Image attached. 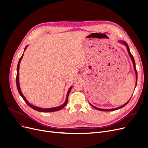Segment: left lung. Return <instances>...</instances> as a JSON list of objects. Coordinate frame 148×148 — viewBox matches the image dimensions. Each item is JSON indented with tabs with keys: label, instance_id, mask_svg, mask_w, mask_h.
I'll return each mask as SVG.
<instances>
[{
	"label": "left lung",
	"instance_id": "8db88e82",
	"mask_svg": "<svg viewBox=\"0 0 148 148\" xmlns=\"http://www.w3.org/2000/svg\"><path fill=\"white\" fill-rule=\"evenodd\" d=\"M121 43H122V44H124L125 45V46H126V47H127V51H128V53H129V55H130V58H131V60H132V62H133V65H134V71H135V73H136V84H137V70H136V64H135V60H134V57L133 56V55H132L131 54V52H130V49H129V47H128V45L127 44V43L126 42H125V41H119ZM130 100L128 101L127 102V103H126L124 105H123V106H121V107H118V108H112V109H102V108H97V107H95V106H94L93 105H92L90 103V104L94 107V108H95V109H97V110H100V111H104V112H110V111H114V110H118V109H119V108H122V107H123L124 106H126L128 103V102L130 101Z\"/></svg>",
	"mask_w": 148,
	"mask_h": 148
}]
</instances>
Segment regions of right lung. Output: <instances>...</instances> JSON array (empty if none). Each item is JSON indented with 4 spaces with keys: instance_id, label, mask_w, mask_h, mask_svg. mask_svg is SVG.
Masks as SVG:
<instances>
[{
    "instance_id": "add662e5",
    "label": "right lung",
    "mask_w": 148,
    "mask_h": 148,
    "mask_svg": "<svg viewBox=\"0 0 148 148\" xmlns=\"http://www.w3.org/2000/svg\"><path fill=\"white\" fill-rule=\"evenodd\" d=\"M26 47L27 46L25 47V51L26 50ZM23 56V54H22L21 57L19 59V61H18V65H17V77H16V84H17V89H18V91L19 92V94L21 96V97L23 98V99H24V101H25V103L32 108H33V109H34L35 110H36V111H38V112H56V111H58V110H61L62 108H63L68 103V96H69V94L70 91H71V89H72V86L70 88L68 91V93H67V96H66V101L64 103V104H62V106H60L59 107H54V108H40V107H36V106H33L32 104H30L27 99L25 98V97H24V95H23L22 92L20 90V85H19V67H20V62H21V60L22 59Z\"/></svg>"
}]
</instances>
